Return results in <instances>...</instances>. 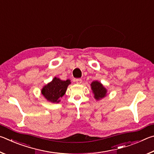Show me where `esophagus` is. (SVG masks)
Returning a JSON list of instances; mask_svg holds the SVG:
<instances>
[{
  "label": "esophagus",
  "instance_id": "34e87169",
  "mask_svg": "<svg viewBox=\"0 0 154 154\" xmlns=\"http://www.w3.org/2000/svg\"><path fill=\"white\" fill-rule=\"evenodd\" d=\"M75 82L77 83V84H81L82 83V80L81 79H77L75 80Z\"/></svg>",
  "mask_w": 154,
  "mask_h": 154
}]
</instances>
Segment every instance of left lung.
Instances as JSON below:
<instances>
[{"label":"left lung","instance_id":"1","mask_svg":"<svg viewBox=\"0 0 154 154\" xmlns=\"http://www.w3.org/2000/svg\"><path fill=\"white\" fill-rule=\"evenodd\" d=\"M90 86L94 94V97L96 100H101L107 95V90L98 81H94L90 84Z\"/></svg>","mask_w":154,"mask_h":154}]
</instances>
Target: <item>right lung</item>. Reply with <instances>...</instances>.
Here are the masks:
<instances>
[{
  "label": "right lung",
  "mask_w": 154,
  "mask_h": 154,
  "mask_svg": "<svg viewBox=\"0 0 154 154\" xmlns=\"http://www.w3.org/2000/svg\"><path fill=\"white\" fill-rule=\"evenodd\" d=\"M71 83L70 79L63 81L55 77L51 82L43 87L41 90V94L49 102L58 103L60 102V98L65 94L68 86Z\"/></svg>",
  "instance_id": "obj_1"
}]
</instances>
